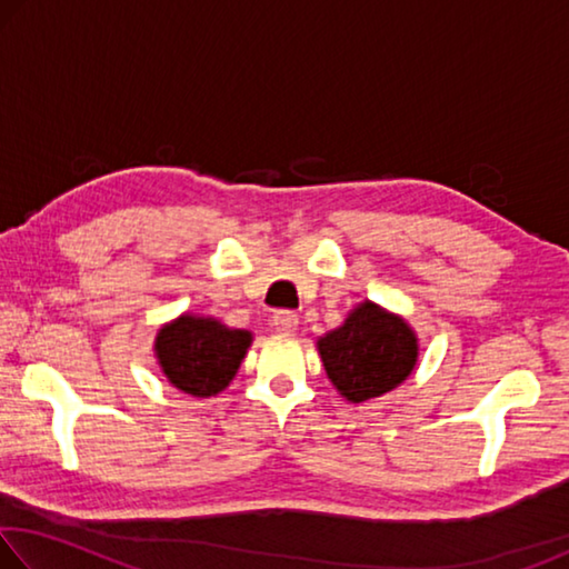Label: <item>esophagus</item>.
<instances>
[{"mask_svg": "<svg viewBox=\"0 0 569 569\" xmlns=\"http://www.w3.org/2000/svg\"><path fill=\"white\" fill-rule=\"evenodd\" d=\"M273 329H276L278 333H286V336L296 333V329H298V316H296L293 311H278V313L273 316Z\"/></svg>", "mask_w": 569, "mask_h": 569, "instance_id": "obj_1", "label": "esophagus"}]
</instances>
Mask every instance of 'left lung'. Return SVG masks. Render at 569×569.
Segmentation results:
<instances>
[{"label": "left lung", "mask_w": 569, "mask_h": 569, "mask_svg": "<svg viewBox=\"0 0 569 569\" xmlns=\"http://www.w3.org/2000/svg\"><path fill=\"white\" fill-rule=\"evenodd\" d=\"M326 377L349 403L389 393L419 361V339L399 313L373 301L353 306L339 329L316 341Z\"/></svg>", "instance_id": "8db88e82"}]
</instances>
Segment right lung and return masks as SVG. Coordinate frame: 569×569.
Masks as SVG:
<instances>
[{"label":"right lung","mask_w":569,"mask_h":569,"mask_svg":"<svg viewBox=\"0 0 569 569\" xmlns=\"http://www.w3.org/2000/svg\"><path fill=\"white\" fill-rule=\"evenodd\" d=\"M250 343L253 333L246 329H230L213 316L180 313L158 329L156 359L178 391L208 399L233 381Z\"/></svg>","instance_id":"1"}]
</instances>
